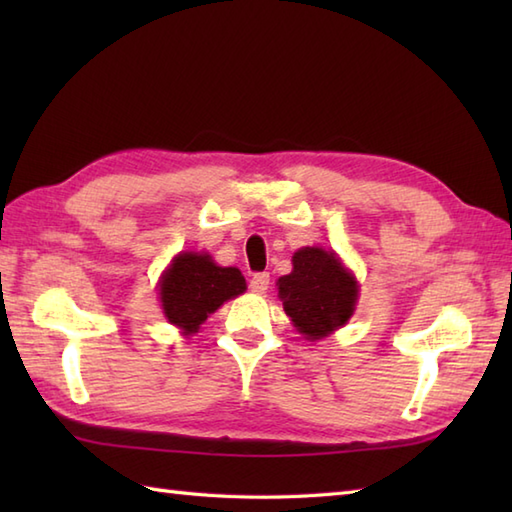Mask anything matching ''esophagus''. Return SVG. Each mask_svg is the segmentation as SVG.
<instances>
[{
  "mask_svg": "<svg viewBox=\"0 0 512 512\" xmlns=\"http://www.w3.org/2000/svg\"><path fill=\"white\" fill-rule=\"evenodd\" d=\"M270 286V275L268 273H257L250 279V290L257 292V295H264Z\"/></svg>",
  "mask_w": 512,
  "mask_h": 512,
  "instance_id": "34e87169",
  "label": "esophagus"
}]
</instances>
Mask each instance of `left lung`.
<instances>
[{"mask_svg":"<svg viewBox=\"0 0 512 512\" xmlns=\"http://www.w3.org/2000/svg\"><path fill=\"white\" fill-rule=\"evenodd\" d=\"M279 299L308 341L323 339L350 321L358 299L356 277L334 250L299 248L292 255V273L279 277Z\"/></svg>","mask_w":512,"mask_h":512,"instance_id":"8db88e82","label":"left lung"}]
</instances>
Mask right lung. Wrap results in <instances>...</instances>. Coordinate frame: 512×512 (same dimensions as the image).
Segmentation results:
<instances>
[{
	"label": "right lung",
	"instance_id": "obj_1",
	"mask_svg": "<svg viewBox=\"0 0 512 512\" xmlns=\"http://www.w3.org/2000/svg\"><path fill=\"white\" fill-rule=\"evenodd\" d=\"M246 279L233 266H217L206 253H180L160 277V303L169 323L193 334L224 301L242 295Z\"/></svg>",
	"mask_w": 512,
	"mask_h": 512
}]
</instances>
